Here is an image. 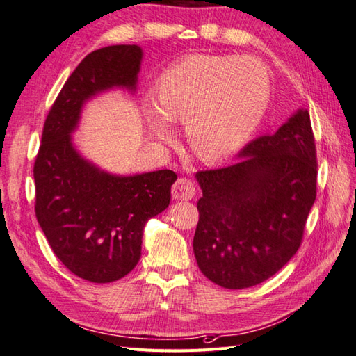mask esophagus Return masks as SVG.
Returning a JSON list of instances; mask_svg holds the SVG:
<instances>
[{"mask_svg":"<svg viewBox=\"0 0 356 356\" xmlns=\"http://www.w3.org/2000/svg\"><path fill=\"white\" fill-rule=\"evenodd\" d=\"M172 195L175 200L189 201L195 197V186L191 179L179 178L175 184L172 186Z\"/></svg>","mask_w":356,"mask_h":356,"instance_id":"34e87169","label":"esophagus"}]
</instances>
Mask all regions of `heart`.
<instances>
[{
	"mask_svg": "<svg viewBox=\"0 0 356 356\" xmlns=\"http://www.w3.org/2000/svg\"><path fill=\"white\" fill-rule=\"evenodd\" d=\"M270 100L266 66L251 57L193 54L170 65L156 82L144 116L159 144L183 125L187 145L204 163L236 153L260 124Z\"/></svg>",
	"mask_w": 356,
	"mask_h": 356,
	"instance_id": "b5f03b06",
	"label": "heart"
}]
</instances>
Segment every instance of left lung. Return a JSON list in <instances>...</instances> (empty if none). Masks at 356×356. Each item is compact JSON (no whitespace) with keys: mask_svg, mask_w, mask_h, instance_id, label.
Wrapping results in <instances>:
<instances>
[{"mask_svg":"<svg viewBox=\"0 0 356 356\" xmlns=\"http://www.w3.org/2000/svg\"><path fill=\"white\" fill-rule=\"evenodd\" d=\"M240 161L198 172L203 192L193 254L204 276L241 290L274 276L296 254L316 200V147L305 108L270 136L251 140Z\"/></svg>","mask_w":356,"mask_h":356,"instance_id":"8db88e82","label":"left lung"}]
</instances>
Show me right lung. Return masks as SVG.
<instances>
[{
  "label": "right lung",
  "instance_id": "right-lung-1",
  "mask_svg": "<svg viewBox=\"0 0 356 356\" xmlns=\"http://www.w3.org/2000/svg\"><path fill=\"white\" fill-rule=\"evenodd\" d=\"M144 52L113 44L88 54L46 118L33 164L35 216L60 261L80 279L108 284L127 276L140 259L147 221L170 203L172 170L116 175L77 150L86 102L111 90L135 95Z\"/></svg>",
  "mask_w": 356,
  "mask_h": 356
}]
</instances>
